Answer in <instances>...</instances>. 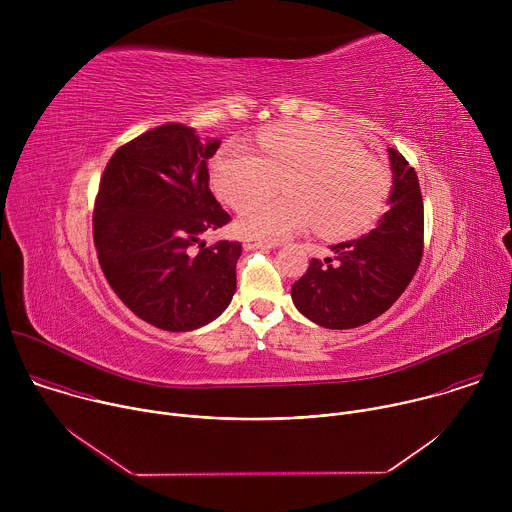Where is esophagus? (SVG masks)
Returning <instances> with one entry per match:
<instances>
[{
	"mask_svg": "<svg viewBox=\"0 0 512 512\" xmlns=\"http://www.w3.org/2000/svg\"><path fill=\"white\" fill-rule=\"evenodd\" d=\"M243 247H245V249H275L277 243H269V241H261V239L247 237V239L243 241Z\"/></svg>",
	"mask_w": 512,
	"mask_h": 512,
	"instance_id": "esophagus-1",
	"label": "esophagus"
}]
</instances>
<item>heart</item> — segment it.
<instances>
[{
	"mask_svg": "<svg viewBox=\"0 0 512 512\" xmlns=\"http://www.w3.org/2000/svg\"><path fill=\"white\" fill-rule=\"evenodd\" d=\"M259 154L233 141L212 160L214 192L243 208L283 179L285 197L260 199L243 210L239 229L277 241L318 225L326 237L371 227L385 208L391 178L360 143L330 125H287L259 135Z\"/></svg>",
	"mask_w": 512,
	"mask_h": 512,
	"instance_id": "1",
	"label": "heart"
}]
</instances>
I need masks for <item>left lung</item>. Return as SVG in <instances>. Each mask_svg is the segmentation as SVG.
<instances>
[{
  "label": "left lung",
  "instance_id": "left-lung-1",
  "mask_svg": "<svg viewBox=\"0 0 512 512\" xmlns=\"http://www.w3.org/2000/svg\"><path fill=\"white\" fill-rule=\"evenodd\" d=\"M389 152L393 188L377 227L332 245V257L312 259L291 285V300L314 324L348 330L385 314L413 279L423 255V200L409 162Z\"/></svg>",
  "mask_w": 512,
  "mask_h": 512
}]
</instances>
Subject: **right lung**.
Returning a JSON list of instances; mask_svg holds the SVG:
<instances>
[{
  "instance_id": "add662e5",
  "label": "right lung",
  "mask_w": 512,
  "mask_h": 512,
  "mask_svg": "<svg viewBox=\"0 0 512 512\" xmlns=\"http://www.w3.org/2000/svg\"><path fill=\"white\" fill-rule=\"evenodd\" d=\"M218 145L166 123L121 145L99 184L93 235L101 269L137 318L168 332L206 326L237 289L241 243L200 241L231 221L208 188L206 164Z\"/></svg>"
}]
</instances>
